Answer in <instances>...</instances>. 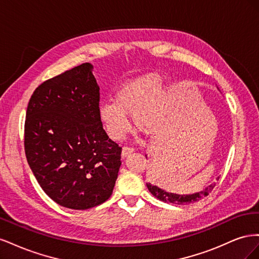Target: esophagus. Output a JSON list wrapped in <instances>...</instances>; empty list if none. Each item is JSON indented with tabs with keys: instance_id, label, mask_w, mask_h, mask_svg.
<instances>
[{
	"instance_id": "esophagus-1",
	"label": "esophagus",
	"mask_w": 259,
	"mask_h": 259,
	"mask_svg": "<svg viewBox=\"0 0 259 259\" xmlns=\"http://www.w3.org/2000/svg\"><path fill=\"white\" fill-rule=\"evenodd\" d=\"M133 151H134V148L132 147H123L122 148V156H127L130 153H132Z\"/></svg>"
}]
</instances>
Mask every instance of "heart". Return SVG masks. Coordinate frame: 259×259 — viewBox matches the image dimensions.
Returning <instances> with one entry per match:
<instances>
[{
  "instance_id": "1",
  "label": "heart",
  "mask_w": 259,
  "mask_h": 259,
  "mask_svg": "<svg viewBox=\"0 0 259 259\" xmlns=\"http://www.w3.org/2000/svg\"><path fill=\"white\" fill-rule=\"evenodd\" d=\"M161 76L148 73L122 84L114 95V103L107 101L98 109L99 119L108 135L120 139L130 127L127 115H133L138 130L158 132L165 121L170 99L168 92L160 88Z\"/></svg>"
}]
</instances>
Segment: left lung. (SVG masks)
Returning <instances> with one entry per match:
<instances>
[{"label": "left lung", "instance_id": "obj_1", "mask_svg": "<svg viewBox=\"0 0 259 259\" xmlns=\"http://www.w3.org/2000/svg\"><path fill=\"white\" fill-rule=\"evenodd\" d=\"M147 187H148V190L152 193L153 197L159 199L160 201H163L165 203H173V204H189V203L200 201L202 198L208 195V193L213 190V188L215 187V184L209 185L203 191L195 192L192 194H177V193L167 192L166 190L161 189V188H159L158 186H153L150 183H147Z\"/></svg>", "mask_w": 259, "mask_h": 259}]
</instances>
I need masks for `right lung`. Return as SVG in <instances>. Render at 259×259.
<instances>
[{
	"label": "right lung",
	"mask_w": 259,
	"mask_h": 259,
	"mask_svg": "<svg viewBox=\"0 0 259 259\" xmlns=\"http://www.w3.org/2000/svg\"><path fill=\"white\" fill-rule=\"evenodd\" d=\"M85 62L37 86L25 122V152L44 192L57 204L88 209L112 194L122 148L98 114L99 86Z\"/></svg>",
	"instance_id": "1"
}]
</instances>
